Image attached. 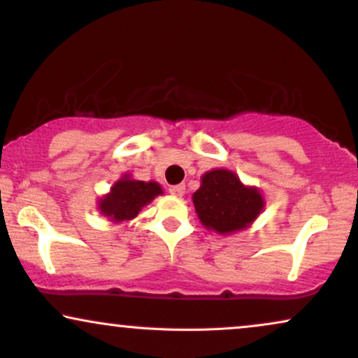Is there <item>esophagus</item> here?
<instances>
[{"label":"esophagus","mask_w":358,"mask_h":358,"mask_svg":"<svg viewBox=\"0 0 358 358\" xmlns=\"http://www.w3.org/2000/svg\"><path fill=\"white\" fill-rule=\"evenodd\" d=\"M169 192L173 194V196H183V194H185V185H173V187L169 188Z\"/></svg>","instance_id":"obj_1"}]
</instances>
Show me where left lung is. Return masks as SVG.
Masks as SVG:
<instances>
[{
    "label": "left lung",
    "instance_id": "obj_1",
    "mask_svg": "<svg viewBox=\"0 0 358 358\" xmlns=\"http://www.w3.org/2000/svg\"><path fill=\"white\" fill-rule=\"evenodd\" d=\"M193 203L201 223L221 234L246 228L264 206L261 193L244 187L228 170H211L203 175L201 187L193 193Z\"/></svg>",
    "mask_w": 358,
    "mask_h": 358
}]
</instances>
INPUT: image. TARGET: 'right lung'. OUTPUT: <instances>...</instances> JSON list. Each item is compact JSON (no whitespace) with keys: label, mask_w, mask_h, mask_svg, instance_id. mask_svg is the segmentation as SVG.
Instances as JSON below:
<instances>
[{"label":"right lung","mask_w":358,"mask_h":358,"mask_svg":"<svg viewBox=\"0 0 358 358\" xmlns=\"http://www.w3.org/2000/svg\"><path fill=\"white\" fill-rule=\"evenodd\" d=\"M160 193V185L155 182L145 183L122 178L112 187V193L101 201V211L115 221L132 220L147 203H150Z\"/></svg>","instance_id":"add662e5"}]
</instances>
